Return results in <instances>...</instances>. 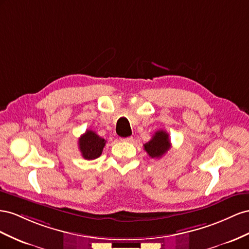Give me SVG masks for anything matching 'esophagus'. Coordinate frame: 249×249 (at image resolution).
I'll use <instances>...</instances> for the list:
<instances>
[{
  "mask_svg": "<svg viewBox=\"0 0 249 249\" xmlns=\"http://www.w3.org/2000/svg\"><path fill=\"white\" fill-rule=\"evenodd\" d=\"M121 141H122V142H125V143H131V142L133 141V138H132V137L123 138V139H121Z\"/></svg>",
  "mask_w": 249,
  "mask_h": 249,
  "instance_id": "1",
  "label": "esophagus"
}]
</instances>
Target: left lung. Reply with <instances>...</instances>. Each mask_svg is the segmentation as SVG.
Returning a JSON list of instances; mask_svg holds the SVG:
<instances>
[{"mask_svg": "<svg viewBox=\"0 0 249 249\" xmlns=\"http://www.w3.org/2000/svg\"><path fill=\"white\" fill-rule=\"evenodd\" d=\"M171 147L169 134L165 130L156 131L152 139L144 144V149L151 159H160Z\"/></svg>", "mask_w": 249, "mask_h": 249, "instance_id": "obj_1", "label": "left lung"}]
</instances>
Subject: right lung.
<instances>
[{
    "mask_svg": "<svg viewBox=\"0 0 249 249\" xmlns=\"http://www.w3.org/2000/svg\"><path fill=\"white\" fill-rule=\"evenodd\" d=\"M106 141L99 137L93 130H87L84 134L79 138L78 146L82 154V158L91 160H96L101 155Z\"/></svg>",
    "mask_w": 249,
    "mask_h": 249,
    "instance_id": "add662e5",
    "label": "right lung"
}]
</instances>
